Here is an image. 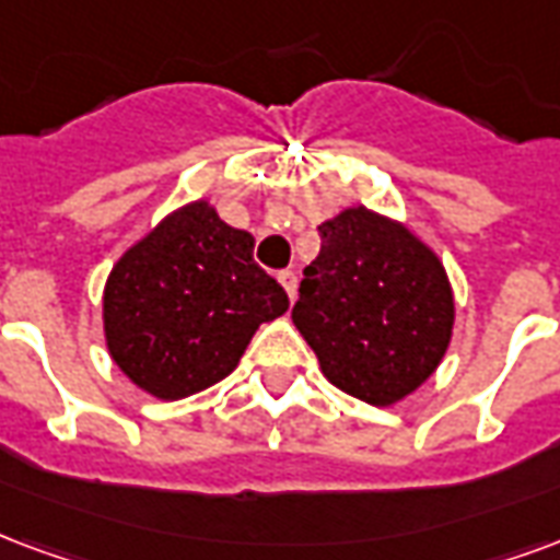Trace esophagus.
Masks as SVG:
<instances>
[{
	"instance_id": "esophagus-1",
	"label": "esophagus",
	"mask_w": 560,
	"mask_h": 560,
	"mask_svg": "<svg viewBox=\"0 0 560 560\" xmlns=\"http://www.w3.org/2000/svg\"><path fill=\"white\" fill-rule=\"evenodd\" d=\"M279 281H281V288L288 291V296H296V272L293 269H281L279 272Z\"/></svg>"
}]
</instances>
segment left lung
Wrapping results in <instances>:
<instances>
[{"mask_svg": "<svg viewBox=\"0 0 560 560\" xmlns=\"http://www.w3.org/2000/svg\"><path fill=\"white\" fill-rule=\"evenodd\" d=\"M293 323L323 376L371 407L412 395L442 362L454 293L436 252L364 205L320 225Z\"/></svg>", "mask_w": 560, "mask_h": 560, "instance_id": "left-lung-1", "label": "left lung"}]
</instances>
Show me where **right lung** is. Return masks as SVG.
I'll return each mask as SVG.
<instances>
[{
    "label": "right lung",
    "instance_id": "add662e5",
    "mask_svg": "<svg viewBox=\"0 0 560 560\" xmlns=\"http://www.w3.org/2000/svg\"><path fill=\"white\" fill-rule=\"evenodd\" d=\"M255 237L207 201L184 205L124 252L103 288L115 364L148 395L180 400L225 380L288 293L252 258Z\"/></svg>",
    "mask_w": 560,
    "mask_h": 560
}]
</instances>
